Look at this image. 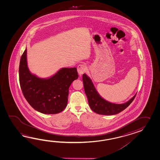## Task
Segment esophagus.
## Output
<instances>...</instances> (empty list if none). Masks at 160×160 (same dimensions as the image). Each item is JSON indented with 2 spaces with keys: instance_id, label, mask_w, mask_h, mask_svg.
I'll return each mask as SVG.
<instances>
[{
  "instance_id": "obj_1",
  "label": "esophagus",
  "mask_w": 160,
  "mask_h": 160,
  "mask_svg": "<svg viewBox=\"0 0 160 160\" xmlns=\"http://www.w3.org/2000/svg\"><path fill=\"white\" fill-rule=\"evenodd\" d=\"M86 70V66L85 65H79L77 67V71L79 75L81 76Z\"/></svg>"
}]
</instances>
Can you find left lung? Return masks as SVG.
Listing matches in <instances>:
<instances>
[{
    "instance_id": "left-lung-1",
    "label": "left lung",
    "mask_w": 160,
    "mask_h": 160,
    "mask_svg": "<svg viewBox=\"0 0 160 160\" xmlns=\"http://www.w3.org/2000/svg\"><path fill=\"white\" fill-rule=\"evenodd\" d=\"M82 80L85 93L88 99V105L94 112L99 114L110 116L121 112L133 102L137 94H136L133 98L126 103L122 104L113 103L102 98L95 89L91 79L86 74H83Z\"/></svg>"
}]
</instances>
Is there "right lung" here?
Listing matches in <instances>:
<instances>
[{
  "label": "right lung",
  "instance_id": "1",
  "mask_svg": "<svg viewBox=\"0 0 160 160\" xmlns=\"http://www.w3.org/2000/svg\"><path fill=\"white\" fill-rule=\"evenodd\" d=\"M21 89L27 102L39 112L54 114L62 112L68 105V89L78 79L76 68H62L50 78H38L27 67V49L22 55L19 68Z\"/></svg>",
  "mask_w": 160,
  "mask_h": 160
}]
</instances>
